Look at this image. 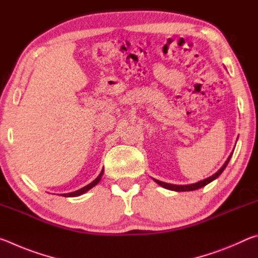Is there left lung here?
Instances as JSON below:
<instances>
[{"instance_id":"left-lung-1","label":"left lung","mask_w":258,"mask_h":258,"mask_svg":"<svg viewBox=\"0 0 258 258\" xmlns=\"http://www.w3.org/2000/svg\"><path fill=\"white\" fill-rule=\"evenodd\" d=\"M232 154H233V152H232ZM232 154H231V155L229 156V158L226 159L224 165L222 166V167H221L220 169H218V171H217L215 174H214V175L209 176V177H207V178H205V180H203V181H199V182H197V183H194V184L176 185V184H171V183H165V182L158 181V180H156V178H154V181L157 183V184H159V185H161L163 187H165V189H168V190H172V191L181 192V191H194V190H198V189H200V187L207 185L208 183H211L212 181H214V180H215V178H217L218 176L221 175L222 172H223L226 166H228V164H229V161H230V159H231V156H232Z\"/></svg>"}]
</instances>
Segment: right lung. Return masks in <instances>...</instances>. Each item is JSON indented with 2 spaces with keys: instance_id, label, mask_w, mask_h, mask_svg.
Wrapping results in <instances>:
<instances>
[{
  "instance_id": "1",
  "label": "right lung",
  "mask_w": 258,
  "mask_h": 258,
  "mask_svg": "<svg viewBox=\"0 0 258 258\" xmlns=\"http://www.w3.org/2000/svg\"><path fill=\"white\" fill-rule=\"evenodd\" d=\"M102 175H103V169L101 171V173L99 174L98 177L95 178L94 181L91 182L90 184L85 185L84 187H82V189H80V190H76V191H74V192H69V194H63L62 196H63V197H78V196H81V195H83V194H85L86 191H89L90 189H92L93 186H95V185L98 184V183L100 182V180H101Z\"/></svg>"
}]
</instances>
